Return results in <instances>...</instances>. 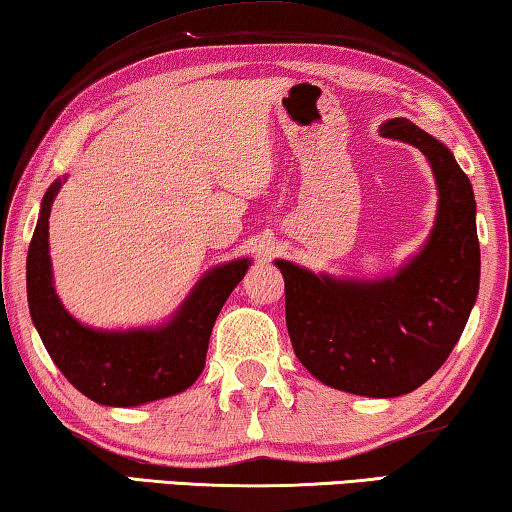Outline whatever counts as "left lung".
Segmentation results:
<instances>
[{
    "instance_id": "left-lung-1",
    "label": "left lung",
    "mask_w": 512,
    "mask_h": 512,
    "mask_svg": "<svg viewBox=\"0 0 512 512\" xmlns=\"http://www.w3.org/2000/svg\"><path fill=\"white\" fill-rule=\"evenodd\" d=\"M381 137L421 149L437 181V218L423 248L386 278H335L276 259L294 354L322 384L398 398L425 384L460 340L480 285L474 188L453 151L409 119Z\"/></svg>"
}]
</instances>
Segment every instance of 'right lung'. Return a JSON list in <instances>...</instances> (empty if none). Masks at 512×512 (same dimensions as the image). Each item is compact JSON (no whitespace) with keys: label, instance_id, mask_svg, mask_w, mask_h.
<instances>
[{"label":"right lung","instance_id":"1","mask_svg":"<svg viewBox=\"0 0 512 512\" xmlns=\"http://www.w3.org/2000/svg\"><path fill=\"white\" fill-rule=\"evenodd\" d=\"M64 181L45 190L27 253L29 312L50 358L82 395L105 407H137L186 391L202 375L213 324L250 259L213 266L158 326L110 331L82 324L64 308L52 278L50 211Z\"/></svg>","mask_w":512,"mask_h":512}]
</instances>
